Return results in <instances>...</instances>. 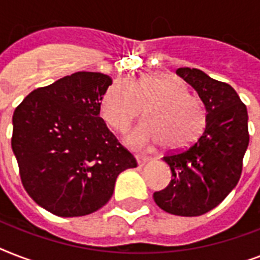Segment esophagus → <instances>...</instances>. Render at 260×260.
<instances>
[{
  "label": "esophagus",
  "mask_w": 260,
  "mask_h": 260,
  "mask_svg": "<svg viewBox=\"0 0 260 260\" xmlns=\"http://www.w3.org/2000/svg\"><path fill=\"white\" fill-rule=\"evenodd\" d=\"M136 160H138L139 166H143V165H146L148 160H151L150 156H146V155H136Z\"/></svg>",
  "instance_id": "1"
}]
</instances>
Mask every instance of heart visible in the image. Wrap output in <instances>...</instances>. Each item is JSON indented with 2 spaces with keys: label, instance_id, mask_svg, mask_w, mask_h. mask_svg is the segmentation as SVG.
<instances>
[{
  "label": "heart",
  "instance_id": "1",
  "mask_svg": "<svg viewBox=\"0 0 260 260\" xmlns=\"http://www.w3.org/2000/svg\"><path fill=\"white\" fill-rule=\"evenodd\" d=\"M143 108L147 120L126 136V143L134 147L160 143L165 150H182L205 126L206 113L200 98L187 93L182 81L166 74L116 79L102 95L100 112L113 129L124 132Z\"/></svg>",
  "mask_w": 260,
  "mask_h": 260
}]
</instances>
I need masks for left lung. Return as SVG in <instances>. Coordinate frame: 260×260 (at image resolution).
Listing matches in <instances>:
<instances>
[{"label":"left lung","mask_w":260,"mask_h":260,"mask_svg":"<svg viewBox=\"0 0 260 260\" xmlns=\"http://www.w3.org/2000/svg\"><path fill=\"white\" fill-rule=\"evenodd\" d=\"M177 74L204 102L206 125L191 146L163 156L173 177L154 201L167 213L193 217L216 208L238 185L250 142L248 113L228 83L198 69L181 67Z\"/></svg>","instance_id":"obj_1"}]
</instances>
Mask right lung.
Instances as JSON below:
<instances>
[{
	"mask_svg": "<svg viewBox=\"0 0 260 260\" xmlns=\"http://www.w3.org/2000/svg\"><path fill=\"white\" fill-rule=\"evenodd\" d=\"M109 85V75L78 71L34 90L14 110L12 150L22 186L52 214L101 209L118 174L138 166L100 117Z\"/></svg>",
	"mask_w": 260,
	"mask_h": 260,
	"instance_id": "obj_1",
	"label": "right lung"
}]
</instances>
